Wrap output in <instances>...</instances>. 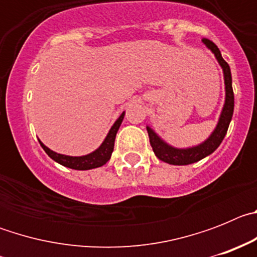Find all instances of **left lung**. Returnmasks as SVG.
<instances>
[{"instance_id":"left-lung-1","label":"left lung","mask_w":257,"mask_h":257,"mask_svg":"<svg viewBox=\"0 0 257 257\" xmlns=\"http://www.w3.org/2000/svg\"><path fill=\"white\" fill-rule=\"evenodd\" d=\"M202 42L206 45L208 50H211L220 67L222 68V73H224V83H225V103L222 106V110L220 113L219 121H217L215 130L211 133L207 139L201 144L196 147H190V148H175L172 145L167 144L160 136L157 135L151 127L147 126V131L149 135V142H151L152 148H153L154 154L157 158L170 165H190V163L198 162L203 160L205 157L210 156L211 153L216 151L217 147L221 144L222 139L225 138L226 131H228L229 123L233 117V110H234V94H233V87H231V73L230 68L221 56L219 47L213 44L212 41L203 38Z\"/></svg>"}]
</instances>
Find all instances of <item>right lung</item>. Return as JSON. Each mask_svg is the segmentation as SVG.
<instances>
[{
	"label": "right lung",
	"mask_w": 257,
	"mask_h": 257,
	"mask_svg": "<svg viewBox=\"0 0 257 257\" xmlns=\"http://www.w3.org/2000/svg\"><path fill=\"white\" fill-rule=\"evenodd\" d=\"M124 112L122 113L119 117H118L117 121L113 123V126L110 127L108 135L105 136L104 142L101 143V145L97 149H95L91 153L86 154V156H79V157H73V156H65V154L56 153V152L51 151L50 148H47L44 143L38 140L41 144V147L44 148V151L46 152L47 156L50 158L55 161V162L60 163V165L65 166V167H69V169L73 170H91L96 169V167H100V166L105 165L109 160H110V156H112V152L114 149V140L115 135H117V131L121 126L122 121H123Z\"/></svg>",
	"instance_id": "add662e5"
}]
</instances>
